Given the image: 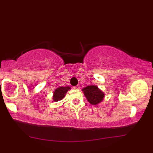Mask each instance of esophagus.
<instances>
[{"label":"esophagus","instance_id":"obj_1","mask_svg":"<svg viewBox=\"0 0 153 153\" xmlns=\"http://www.w3.org/2000/svg\"><path fill=\"white\" fill-rule=\"evenodd\" d=\"M74 89H75V90H79V89H80V85H76V86L74 87Z\"/></svg>","mask_w":153,"mask_h":153}]
</instances>
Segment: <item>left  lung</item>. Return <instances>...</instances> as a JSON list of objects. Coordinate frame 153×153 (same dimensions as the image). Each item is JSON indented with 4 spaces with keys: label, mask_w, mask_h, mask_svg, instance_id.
<instances>
[{
    "label": "left lung",
    "mask_w": 153,
    "mask_h": 153,
    "mask_svg": "<svg viewBox=\"0 0 153 153\" xmlns=\"http://www.w3.org/2000/svg\"><path fill=\"white\" fill-rule=\"evenodd\" d=\"M82 91L92 105H97L104 100V93L96 85H88L83 88Z\"/></svg>",
    "instance_id": "8db88e82"
}]
</instances>
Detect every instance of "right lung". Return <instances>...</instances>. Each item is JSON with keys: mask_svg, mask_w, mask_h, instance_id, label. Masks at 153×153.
<instances>
[{"mask_svg": "<svg viewBox=\"0 0 153 153\" xmlns=\"http://www.w3.org/2000/svg\"><path fill=\"white\" fill-rule=\"evenodd\" d=\"M69 90H70V87L69 86H66V87L61 86V87L57 88L53 93V101L58 102L63 99V98L65 97L67 92H68Z\"/></svg>", "mask_w": 153, "mask_h": 153, "instance_id": "obj_1", "label": "right lung"}]
</instances>
